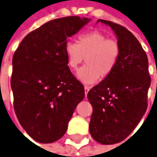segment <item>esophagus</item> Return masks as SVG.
<instances>
[{
    "label": "esophagus",
    "mask_w": 157,
    "mask_h": 157,
    "mask_svg": "<svg viewBox=\"0 0 157 157\" xmlns=\"http://www.w3.org/2000/svg\"><path fill=\"white\" fill-rule=\"evenodd\" d=\"M90 89H91V87H90V86H85V94H86V96L87 95L88 91H90Z\"/></svg>",
    "instance_id": "obj_1"
}]
</instances>
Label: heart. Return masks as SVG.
I'll return each mask as SVG.
<instances>
[{
    "instance_id": "obj_1",
    "label": "heart",
    "mask_w": 157,
    "mask_h": 157,
    "mask_svg": "<svg viewBox=\"0 0 157 157\" xmlns=\"http://www.w3.org/2000/svg\"><path fill=\"white\" fill-rule=\"evenodd\" d=\"M67 65L77 70L85 60L86 65L77 72V78L84 84H94L114 71L117 64L120 48L117 42L110 40L99 31L84 33L78 38L77 44L67 41L65 45Z\"/></svg>"
}]
</instances>
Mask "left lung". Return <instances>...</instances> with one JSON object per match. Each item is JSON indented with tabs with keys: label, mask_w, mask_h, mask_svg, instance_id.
Listing matches in <instances>:
<instances>
[{
	"label": "left lung",
	"mask_w": 157,
	"mask_h": 157,
	"mask_svg": "<svg viewBox=\"0 0 157 157\" xmlns=\"http://www.w3.org/2000/svg\"><path fill=\"white\" fill-rule=\"evenodd\" d=\"M113 30L120 48L114 71L89 91L92 106L89 130L102 144H114L134 130L147 110L150 86L149 62L139 41L125 27L98 20Z\"/></svg>",
	"instance_id": "obj_1"
}]
</instances>
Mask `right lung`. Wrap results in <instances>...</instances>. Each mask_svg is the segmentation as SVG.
Wrapping results in <instances>:
<instances>
[{"instance_id": "right-lung-1", "label": "right lung", "mask_w": 157, "mask_h": 157, "mask_svg": "<svg viewBox=\"0 0 157 157\" xmlns=\"http://www.w3.org/2000/svg\"><path fill=\"white\" fill-rule=\"evenodd\" d=\"M90 21L79 16L50 21L28 33L13 54L14 111L23 129L39 143L61 138L85 98L84 86L67 65L65 45Z\"/></svg>"}]
</instances>
